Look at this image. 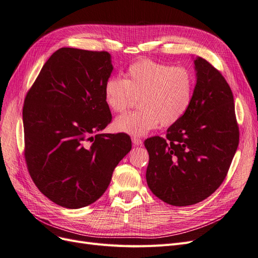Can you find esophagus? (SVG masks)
Masks as SVG:
<instances>
[{
  "mask_svg": "<svg viewBox=\"0 0 258 258\" xmlns=\"http://www.w3.org/2000/svg\"><path fill=\"white\" fill-rule=\"evenodd\" d=\"M132 143H134V145H135V146H139V145H142V144H143L142 140H141V139H139V138H137V137H134V138H132Z\"/></svg>",
  "mask_w": 258,
  "mask_h": 258,
  "instance_id": "34e87169",
  "label": "esophagus"
}]
</instances>
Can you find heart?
Here are the masks:
<instances>
[{
  "mask_svg": "<svg viewBox=\"0 0 258 258\" xmlns=\"http://www.w3.org/2000/svg\"><path fill=\"white\" fill-rule=\"evenodd\" d=\"M195 81L188 70L151 59L135 62L124 79L112 76L103 86L104 102L113 113H122L139 97V111L117 117L114 129L141 137L148 131L177 122L188 111Z\"/></svg>",
  "mask_w": 258,
  "mask_h": 258,
  "instance_id": "b5f03b06",
  "label": "heart"
}]
</instances>
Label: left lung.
<instances>
[{
  "label": "left lung",
  "instance_id": "1",
  "mask_svg": "<svg viewBox=\"0 0 258 258\" xmlns=\"http://www.w3.org/2000/svg\"><path fill=\"white\" fill-rule=\"evenodd\" d=\"M196 86L188 111L144 145L150 155L146 182L168 205L185 207L211 196L223 183L239 144L233 96L223 75L194 59Z\"/></svg>",
  "mask_w": 258,
  "mask_h": 258
}]
</instances>
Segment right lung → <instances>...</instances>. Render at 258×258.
<instances>
[{
  "mask_svg": "<svg viewBox=\"0 0 258 258\" xmlns=\"http://www.w3.org/2000/svg\"><path fill=\"white\" fill-rule=\"evenodd\" d=\"M113 71L106 51L63 47L53 52L23 104L25 158L40 191L80 209L97 201L131 150L124 134H102L112 120L103 86Z\"/></svg>",
  "mask_w": 258,
  "mask_h": 258,
  "instance_id": "obj_1",
  "label": "right lung"
}]
</instances>
